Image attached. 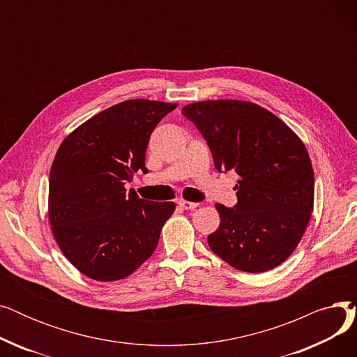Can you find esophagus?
Instances as JSON below:
<instances>
[{"mask_svg": "<svg viewBox=\"0 0 357 357\" xmlns=\"http://www.w3.org/2000/svg\"><path fill=\"white\" fill-rule=\"evenodd\" d=\"M176 202H178L179 207L183 208V210H194V208L198 207L197 202H190V201H186V199H178Z\"/></svg>", "mask_w": 357, "mask_h": 357, "instance_id": "1", "label": "esophagus"}]
</instances>
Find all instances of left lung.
Segmentation results:
<instances>
[{
    "mask_svg": "<svg viewBox=\"0 0 357 357\" xmlns=\"http://www.w3.org/2000/svg\"><path fill=\"white\" fill-rule=\"evenodd\" d=\"M182 114L207 140L217 171H234V208L215 204L210 249L238 271L260 273L285 261L301 241L314 208L307 149L266 108L238 100L188 104Z\"/></svg>",
    "mask_w": 357,
    "mask_h": 357,
    "instance_id": "1",
    "label": "left lung"
}]
</instances>
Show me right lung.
Masks as SVG:
<instances>
[{"mask_svg":"<svg viewBox=\"0 0 357 357\" xmlns=\"http://www.w3.org/2000/svg\"><path fill=\"white\" fill-rule=\"evenodd\" d=\"M178 104L128 100L75 128L54 156L49 221L59 249L85 276L111 282L152 256L174 202L127 194L126 182L144 166L150 135Z\"/></svg>","mask_w":357,"mask_h":357,"instance_id":"obj_1","label":"right lung"}]
</instances>
